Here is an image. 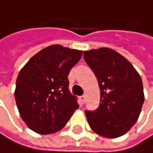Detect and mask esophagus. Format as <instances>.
I'll list each match as a JSON object with an SVG mask.
<instances>
[{
  "mask_svg": "<svg viewBox=\"0 0 153 153\" xmlns=\"http://www.w3.org/2000/svg\"><path fill=\"white\" fill-rule=\"evenodd\" d=\"M79 102H80L81 104H83V103L85 102V96L84 95H82V96L79 97Z\"/></svg>",
  "mask_w": 153,
  "mask_h": 153,
  "instance_id": "obj_1",
  "label": "esophagus"
}]
</instances>
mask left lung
Returning <instances> with one entry per match:
<instances>
[{
    "label": "left lung",
    "instance_id": "1",
    "mask_svg": "<svg viewBox=\"0 0 153 153\" xmlns=\"http://www.w3.org/2000/svg\"><path fill=\"white\" fill-rule=\"evenodd\" d=\"M83 56L100 90L99 107L85 111L89 126L100 136H123L137 122L142 109V78L128 60L114 50H90L84 51Z\"/></svg>",
    "mask_w": 153,
    "mask_h": 153
}]
</instances>
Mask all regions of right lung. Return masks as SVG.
Returning a JSON list of instances; mask_svg holds the SVG:
<instances>
[{
  "instance_id": "right-lung-1",
  "label": "right lung",
  "mask_w": 153,
  "mask_h": 153,
  "mask_svg": "<svg viewBox=\"0 0 153 153\" xmlns=\"http://www.w3.org/2000/svg\"><path fill=\"white\" fill-rule=\"evenodd\" d=\"M81 56L82 51L53 45L37 53L20 71L15 100L31 130L40 134L56 132L78 108L69 90L68 75Z\"/></svg>"
}]
</instances>
